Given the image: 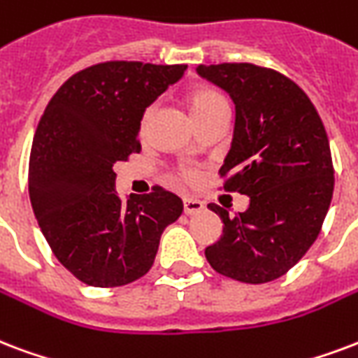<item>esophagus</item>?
Returning <instances> with one entry per match:
<instances>
[{
	"label": "esophagus",
	"mask_w": 358,
	"mask_h": 358,
	"mask_svg": "<svg viewBox=\"0 0 358 358\" xmlns=\"http://www.w3.org/2000/svg\"><path fill=\"white\" fill-rule=\"evenodd\" d=\"M204 210V204L197 199H184V212L187 215H195V214H201Z\"/></svg>",
	"instance_id": "1"
}]
</instances>
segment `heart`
Listing matches in <instances>:
<instances>
[{
	"instance_id": "1",
	"label": "heart",
	"mask_w": 358,
	"mask_h": 358,
	"mask_svg": "<svg viewBox=\"0 0 358 358\" xmlns=\"http://www.w3.org/2000/svg\"><path fill=\"white\" fill-rule=\"evenodd\" d=\"M185 105L189 108L193 120L199 122V120H203L204 116H208V114H212L214 110H217V108L227 106V103H225V99H223L222 95L217 94V92H214V90L199 86V88H193L189 94L185 95ZM150 118H152V110L146 108L143 113V116H141V124H138L141 133H146V129H148L150 125ZM182 178L193 180L195 178V173H193V171H184V173H182Z\"/></svg>"
}]
</instances>
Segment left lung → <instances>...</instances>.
Wrapping results in <instances>:
<instances>
[{"instance_id":"obj_1","label":"left lung","mask_w":358,"mask_h":358,"mask_svg":"<svg viewBox=\"0 0 358 358\" xmlns=\"http://www.w3.org/2000/svg\"><path fill=\"white\" fill-rule=\"evenodd\" d=\"M225 90L236 120L220 174L223 187L250 197L245 212L220 215L223 233L204 250L210 266L244 283L291 270L315 242L334 191L331 146L315 106L287 76L252 64L199 65Z\"/></svg>"}]
</instances>
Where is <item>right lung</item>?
Masks as SVG:
<instances>
[{
	"mask_svg": "<svg viewBox=\"0 0 358 358\" xmlns=\"http://www.w3.org/2000/svg\"><path fill=\"white\" fill-rule=\"evenodd\" d=\"M187 65L106 62L78 71L54 94L29 154V201L58 261L86 285L120 287L154 264L178 195L154 187L120 199L114 163L141 152V116Z\"/></svg>",
	"mask_w": 358,
	"mask_h": 358,
	"instance_id": "1",
	"label": "right lung"
}]
</instances>
